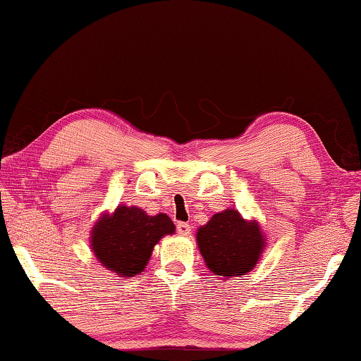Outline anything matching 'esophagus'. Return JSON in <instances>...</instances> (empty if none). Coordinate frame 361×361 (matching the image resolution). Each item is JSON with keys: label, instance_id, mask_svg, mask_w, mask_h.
Returning <instances> with one entry per match:
<instances>
[{"label": "esophagus", "instance_id": "1", "mask_svg": "<svg viewBox=\"0 0 361 361\" xmlns=\"http://www.w3.org/2000/svg\"><path fill=\"white\" fill-rule=\"evenodd\" d=\"M176 231H178V234L180 236H190L191 234V225L190 223H178V225H176Z\"/></svg>", "mask_w": 361, "mask_h": 361}]
</instances>
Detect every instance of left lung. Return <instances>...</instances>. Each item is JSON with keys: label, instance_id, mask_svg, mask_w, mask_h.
Here are the masks:
<instances>
[{"label": "left lung", "instance_id": "left-lung-1", "mask_svg": "<svg viewBox=\"0 0 361 361\" xmlns=\"http://www.w3.org/2000/svg\"><path fill=\"white\" fill-rule=\"evenodd\" d=\"M196 243L205 267L223 279L247 274L267 247L260 223L245 220L236 209L219 212L199 226Z\"/></svg>", "mask_w": 361, "mask_h": 361}]
</instances>
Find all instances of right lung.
I'll return each mask as SVG.
<instances>
[{"label": "right lung", "mask_w": 361, "mask_h": 361, "mask_svg": "<svg viewBox=\"0 0 361 361\" xmlns=\"http://www.w3.org/2000/svg\"><path fill=\"white\" fill-rule=\"evenodd\" d=\"M175 233L169 215H147L136 205L120 204L104 212L90 231V247L106 270L120 278H131L145 271L154 245Z\"/></svg>", "instance_id": "right-lung-1"}]
</instances>
